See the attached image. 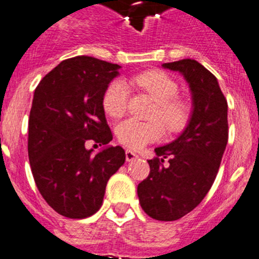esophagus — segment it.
I'll use <instances>...</instances> for the list:
<instances>
[{
	"instance_id": "esophagus-1",
	"label": "esophagus",
	"mask_w": 259,
	"mask_h": 259,
	"mask_svg": "<svg viewBox=\"0 0 259 259\" xmlns=\"http://www.w3.org/2000/svg\"><path fill=\"white\" fill-rule=\"evenodd\" d=\"M137 157H138L137 153H135L133 151H131V150H126V160L128 161V162H130V161L136 160Z\"/></svg>"
}]
</instances>
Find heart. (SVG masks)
Returning <instances> with one entry per match:
<instances>
[{
	"label": "heart",
	"mask_w": 259,
	"mask_h": 259,
	"mask_svg": "<svg viewBox=\"0 0 259 259\" xmlns=\"http://www.w3.org/2000/svg\"><path fill=\"white\" fill-rule=\"evenodd\" d=\"M133 83L150 94L157 102V109L153 113L170 132H178L186 124L189 108L185 102L178 99L179 85L170 75L162 71H146L136 75ZM130 89L126 81L114 79L106 88L103 94V108L113 118L123 116L128 107ZM116 135L119 142L127 147L138 150L147 143L160 140L163 135V127L158 121H140L127 118L116 127Z\"/></svg>",
	"instance_id": "1"
}]
</instances>
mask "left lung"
<instances>
[{
	"label": "left lung",
	"mask_w": 259,
	"mask_h": 259,
	"mask_svg": "<svg viewBox=\"0 0 259 259\" xmlns=\"http://www.w3.org/2000/svg\"><path fill=\"white\" fill-rule=\"evenodd\" d=\"M162 66L189 83L193 113L175 141L155 148L157 156L148 160L150 174L138 184L137 195L147 215L172 222L195 209L215 180L228 142V103L215 76L196 60Z\"/></svg>",
	"instance_id": "8db88e82"
}]
</instances>
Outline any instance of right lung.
<instances>
[{
  "label": "right lung",
  "mask_w": 259,
  "mask_h": 259,
  "mask_svg": "<svg viewBox=\"0 0 259 259\" xmlns=\"http://www.w3.org/2000/svg\"><path fill=\"white\" fill-rule=\"evenodd\" d=\"M121 66L92 56L61 61L36 87L29 118V160L35 184L60 215L83 219L103 203L109 178L126 161L121 146L97 155L87 142L108 145L103 94Z\"/></svg>",
  "instance_id": "obj_1"
}]
</instances>
